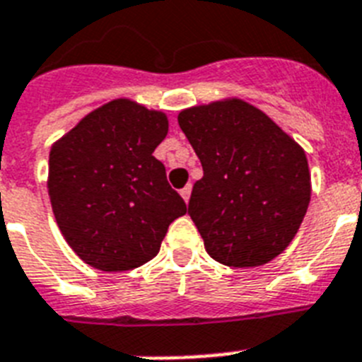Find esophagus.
Returning <instances> with one entry per match:
<instances>
[{
  "label": "esophagus",
  "mask_w": 362,
  "mask_h": 362,
  "mask_svg": "<svg viewBox=\"0 0 362 362\" xmlns=\"http://www.w3.org/2000/svg\"><path fill=\"white\" fill-rule=\"evenodd\" d=\"M180 195L182 199L186 200V202H189V197H191V186H186L184 189H180Z\"/></svg>",
  "instance_id": "obj_1"
}]
</instances>
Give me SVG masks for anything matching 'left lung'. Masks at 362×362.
<instances>
[{
  "instance_id": "8db88e82",
  "label": "left lung",
  "mask_w": 362,
  "mask_h": 362,
  "mask_svg": "<svg viewBox=\"0 0 362 362\" xmlns=\"http://www.w3.org/2000/svg\"><path fill=\"white\" fill-rule=\"evenodd\" d=\"M202 163L187 214L206 252L228 267H259L289 247L311 200L308 158L259 108L224 99L178 114Z\"/></svg>"
}]
</instances>
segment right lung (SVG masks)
<instances>
[{
    "label": "right lung",
    "instance_id": "obj_1",
    "mask_svg": "<svg viewBox=\"0 0 362 362\" xmlns=\"http://www.w3.org/2000/svg\"><path fill=\"white\" fill-rule=\"evenodd\" d=\"M169 130L163 112L115 99L90 112L51 147V206L60 232L93 269L141 267L160 250L186 202L153 156Z\"/></svg>",
    "mask_w": 362,
    "mask_h": 362
}]
</instances>
